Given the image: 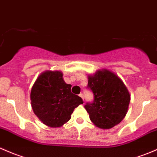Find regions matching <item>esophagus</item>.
<instances>
[{"instance_id": "esophagus-1", "label": "esophagus", "mask_w": 157, "mask_h": 157, "mask_svg": "<svg viewBox=\"0 0 157 157\" xmlns=\"http://www.w3.org/2000/svg\"><path fill=\"white\" fill-rule=\"evenodd\" d=\"M79 96H80V98H82V99L84 100V98H83V94H80V95H79Z\"/></svg>"}]
</instances>
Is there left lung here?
Segmentation results:
<instances>
[{"mask_svg": "<svg viewBox=\"0 0 157 157\" xmlns=\"http://www.w3.org/2000/svg\"><path fill=\"white\" fill-rule=\"evenodd\" d=\"M88 87L94 95L85 108L95 126L110 129L126 117L130 94L123 80L114 72L103 68L88 75Z\"/></svg>", "mask_w": 157, "mask_h": 157, "instance_id": "1", "label": "left lung"}]
</instances>
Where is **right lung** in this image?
<instances>
[{
  "label": "right lung",
  "instance_id": "obj_1",
  "mask_svg": "<svg viewBox=\"0 0 157 157\" xmlns=\"http://www.w3.org/2000/svg\"><path fill=\"white\" fill-rule=\"evenodd\" d=\"M60 71L42 72L32 86L31 104L34 114L46 126L59 128L68 122L74 108L83 103L71 91Z\"/></svg>",
  "mask_w": 157,
  "mask_h": 157
}]
</instances>
